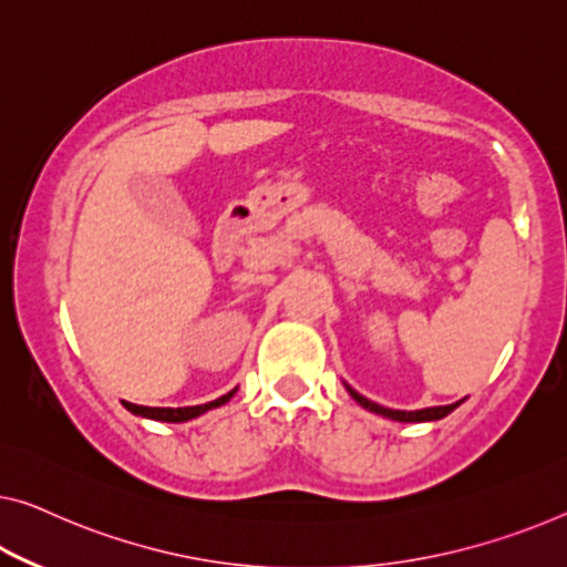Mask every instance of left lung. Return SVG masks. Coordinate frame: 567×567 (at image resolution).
Segmentation results:
<instances>
[{
  "mask_svg": "<svg viewBox=\"0 0 567 567\" xmlns=\"http://www.w3.org/2000/svg\"><path fill=\"white\" fill-rule=\"evenodd\" d=\"M349 392H351L353 400H357V402L361 404V408H367L369 412H377V415H384V417H390V420H400V422L441 420V417H445V415H451V412H453L455 408H458V402H455V404H445V408H427V410L404 412V410H390V408H382V404H377V402L367 400V396H361L357 390H351V386H349Z\"/></svg>",
  "mask_w": 567,
  "mask_h": 567,
  "instance_id": "obj_1",
  "label": "left lung"
}]
</instances>
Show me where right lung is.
<instances>
[{
	"label": "right lung",
	"instance_id": "right-lung-1",
	"mask_svg": "<svg viewBox=\"0 0 567 567\" xmlns=\"http://www.w3.org/2000/svg\"><path fill=\"white\" fill-rule=\"evenodd\" d=\"M234 392H236V390H231L229 394H224V396H218V400H214V402L196 404V408H177V410H173V408H142V404H132V402H124V408L130 410V412H134V415L150 417V420H159V422H185V420H193V417L203 415V412H206V410L218 408V404L229 402Z\"/></svg>",
	"mask_w": 567,
	"mask_h": 567
}]
</instances>
